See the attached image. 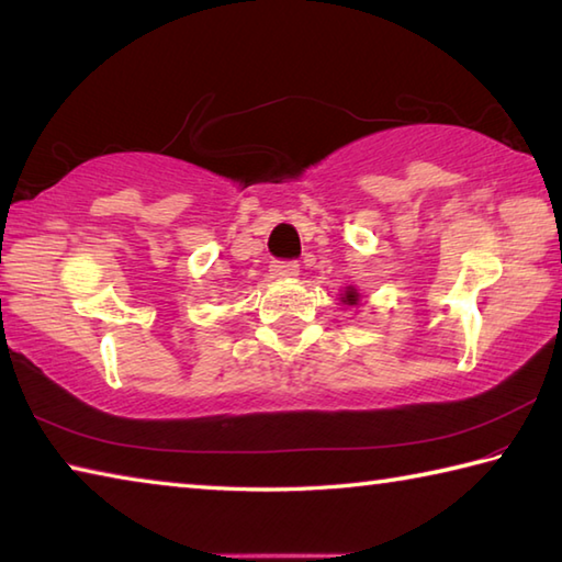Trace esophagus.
<instances>
[{"label":"esophagus","mask_w":562,"mask_h":562,"mask_svg":"<svg viewBox=\"0 0 562 562\" xmlns=\"http://www.w3.org/2000/svg\"><path fill=\"white\" fill-rule=\"evenodd\" d=\"M272 278H297L300 274V265L294 260H274L270 265Z\"/></svg>","instance_id":"1"}]
</instances>
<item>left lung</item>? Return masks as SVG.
Masks as SVG:
<instances>
[{
    "mask_svg": "<svg viewBox=\"0 0 562 562\" xmlns=\"http://www.w3.org/2000/svg\"><path fill=\"white\" fill-rule=\"evenodd\" d=\"M341 302H344V304H349V307H353V304L359 302V292H356V288H346Z\"/></svg>",
    "mask_w": 562,
    "mask_h": 562,
    "instance_id": "obj_1",
    "label": "left lung"
}]
</instances>
